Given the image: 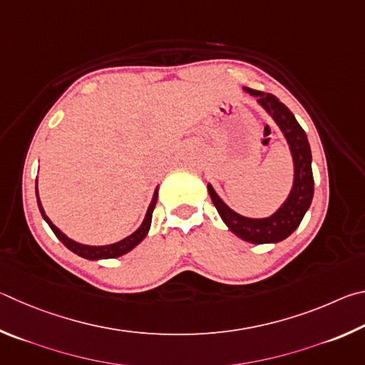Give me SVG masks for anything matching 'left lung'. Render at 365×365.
Listing matches in <instances>:
<instances>
[{"label":"left lung","mask_w":365,"mask_h":365,"mask_svg":"<svg viewBox=\"0 0 365 365\" xmlns=\"http://www.w3.org/2000/svg\"><path fill=\"white\" fill-rule=\"evenodd\" d=\"M245 93L255 96L258 99V104L271 115V118L276 121L280 131L284 133L289 149L293 158V186L289 197L279 207L276 213H272L267 218H247L235 213L232 208H229L225 202L220 199V195L215 192L212 184L208 182V194L212 197L216 210L229 227V231L234 232L242 240L250 242V244H277L295 231L299 226L303 216L308 212V208L314 195V178H312V155L311 147L306 138V133L289 108L280 102L276 96L264 94L263 91H257L252 88H244Z\"/></svg>","instance_id":"8db88e82"}]
</instances>
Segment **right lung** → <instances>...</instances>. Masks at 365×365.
<instances>
[{"mask_svg": "<svg viewBox=\"0 0 365 365\" xmlns=\"http://www.w3.org/2000/svg\"><path fill=\"white\" fill-rule=\"evenodd\" d=\"M35 192H36L38 208H40V213L43 216V220L48 222L49 227L53 229V232L56 234V237L59 239L62 244L68 248L70 252H73V253L78 255V257L86 258V259H108V258H118V257H121V255L131 252L134 247L144 240V237L150 229L152 213H153V208H155L157 197H158V187L155 189V192H153L152 202H150L149 208H147V213L144 216V221L140 222V226L131 235H128V237H125L123 240L115 242V244H110V245H85V244H80V242H75L72 239H68L67 235L61 231V229H57L53 225V221H51L46 216V213H44L41 200H40V197H38V181L35 184Z\"/></svg>", "mask_w": 365, "mask_h": 365, "instance_id": "1", "label": "right lung"}]
</instances>
